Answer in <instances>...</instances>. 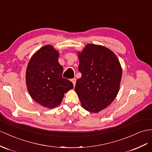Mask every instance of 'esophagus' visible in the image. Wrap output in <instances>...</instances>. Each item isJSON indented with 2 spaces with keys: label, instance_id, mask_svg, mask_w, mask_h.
Instances as JSON below:
<instances>
[{
  "label": "esophagus",
  "instance_id": "34e87169",
  "mask_svg": "<svg viewBox=\"0 0 152 152\" xmlns=\"http://www.w3.org/2000/svg\"><path fill=\"white\" fill-rule=\"evenodd\" d=\"M71 81H72V83L74 85V87H75V85H76V78H73V79L71 80Z\"/></svg>",
  "mask_w": 152,
  "mask_h": 152
}]
</instances>
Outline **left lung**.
<instances>
[{"mask_svg":"<svg viewBox=\"0 0 152 152\" xmlns=\"http://www.w3.org/2000/svg\"><path fill=\"white\" fill-rule=\"evenodd\" d=\"M77 53L81 77L77 80L75 91L84 109L98 113L118 95L121 66L114 52L103 45L88 44Z\"/></svg>","mask_w":152,"mask_h":152,"instance_id":"obj_1","label":"left lung"}]
</instances>
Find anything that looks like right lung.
I'll return each mask as SVG.
<instances>
[{"label": "right lung", "mask_w": 152, "mask_h": 152, "mask_svg": "<svg viewBox=\"0 0 152 152\" xmlns=\"http://www.w3.org/2000/svg\"><path fill=\"white\" fill-rule=\"evenodd\" d=\"M59 52L51 45L42 47L31 58L26 69L27 88L31 98L52 109L61 103L64 94L73 84L62 77L63 67L58 62Z\"/></svg>", "instance_id": "1"}]
</instances>
